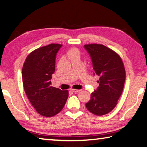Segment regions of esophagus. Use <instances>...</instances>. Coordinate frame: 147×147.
<instances>
[{"label":"esophagus","mask_w":147,"mask_h":147,"mask_svg":"<svg viewBox=\"0 0 147 147\" xmlns=\"http://www.w3.org/2000/svg\"><path fill=\"white\" fill-rule=\"evenodd\" d=\"M82 90H78V89H71V91L74 93H78Z\"/></svg>","instance_id":"esophagus-1"}]
</instances>
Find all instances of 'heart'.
Segmentation results:
<instances>
[{
    "label": "heart",
    "instance_id": "1",
    "mask_svg": "<svg viewBox=\"0 0 147 147\" xmlns=\"http://www.w3.org/2000/svg\"><path fill=\"white\" fill-rule=\"evenodd\" d=\"M67 55L69 59H71L72 57L76 56L80 57V51L76 48H72L67 51Z\"/></svg>",
    "mask_w": 147,
    "mask_h": 147
}]
</instances>
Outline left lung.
I'll list each match as a JSON object with an SVG mask.
<instances>
[{
	"instance_id": "1",
	"label": "left lung",
	"mask_w": 147,
	"mask_h": 147,
	"mask_svg": "<svg viewBox=\"0 0 147 147\" xmlns=\"http://www.w3.org/2000/svg\"><path fill=\"white\" fill-rule=\"evenodd\" d=\"M84 47L90 54L94 74L99 77V87L91 94L86 107L95 115H104L113 110L122 93L125 80L124 65L119 54L106 46L88 44Z\"/></svg>"
}]
</instances>
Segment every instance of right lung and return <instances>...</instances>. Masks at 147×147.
<instances>
[{
  "label": "right lung",
  "instance_id": "obj_1",
  "mask_svg": "<svg viewBox=\"0 0 147 147\" xmlns=\"http://www.w3.org/2000/svg\"><path fill=\"white\" fill-rule=\"evenodd\" d=\"M62 46L52 43L36 49L28 55L23 65L25 92L36 111L44 117L58 114L64 108L69 96L68 90L51 86L56 55Z\"/></svg>",
  "mask_w": 147,
  "mask_h": 147
}]
</instances>
